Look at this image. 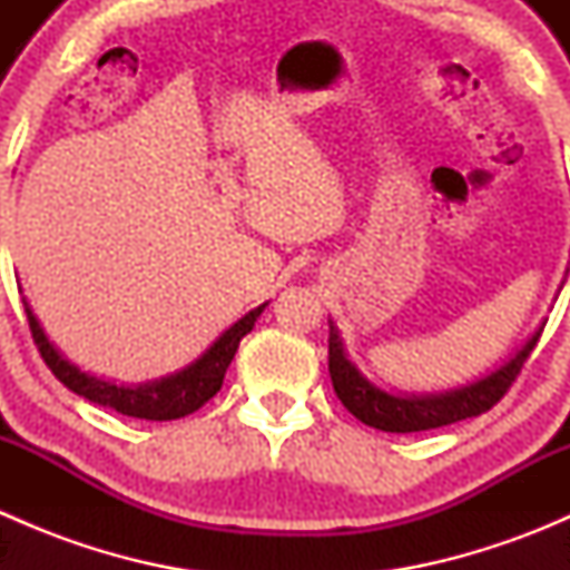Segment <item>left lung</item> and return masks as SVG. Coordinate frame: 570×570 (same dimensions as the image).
Masks as SVG:
<instances>
[{
  "mask_svg": "<svg viewBox=\"0 0 570 570\" xmlns=\"http://www.w3.org/2000/svg\"><path fill=\"white\" fill-rule=\"evenodd\" d=\"M327 325H331V336H327V372H331L333 392L342 400V405L355 419H361L370 428L383 430V433H419V430L444 428V424L491 411L508 392L510 383L515 381L524 361L530 358L546 322H540L538 331L491 375H482L480 381L435 394H392L386 389L375 386L372 381H366L358 366L347 358L338 327L331 320H327Z\"/></svg>",
  "mask_w": 570,
  "mask_h": 570,
  "instance_id": "left-lung-1",
  "label": "left lung"
}]
</instances>
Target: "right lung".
Instances as JSON below:
<instances>
[{
  "label": "right lung",
  "instance_id": "1",
  "mask_svg": "<svg viewBox=\"0 0 570 570\" xmlns=\"http://www.w3.org/2000/svg\"><path fill=\"white\" fill-rule=\"evenodd\" d=\"M264 308H267V303L250 308L245 317H239L232 327H226V331H223L220 336L193 361V364L184 366V370H178L168 377H159V381L124 386V383L105 381V377H96L90 375V372L79 370L77 364H71V361L55 347V342H49L43 325H40L36 312H32V306L24 297V312L27 320H30L32 338H36L46 366L55 372V377L62 386L71 389L73 394L85 396V400L96 402V405L112 407V411L124 413V416L151 419V422H170V419L187 416V413L198 411L204 402H209L212 396L220 392L223 377H226V370L228 364H232L234 353H237L239 342L253 331V325L262 317Z\"/></svg>",
  "mask_w": 570,
  "mask_h": 570
}]
</instances>
